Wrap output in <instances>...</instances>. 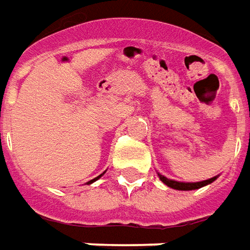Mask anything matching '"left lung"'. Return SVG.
Instances as JSON below:
<instances>
[{
	"instance_id": "1",
	"label": "left lung",
	"mask_w": 250,
	"mask_h": 250,
	"mask_svg": "<svg viewBox=\"0 0 250 250\" xmlns=\"http://www.w3.org/2000/svg\"><path fill=\"white\" fill-rule=\"evenodd\" d=\"M157 175H159L160 181L163 184H166L167 187L172 188V189H177V190H195V189L206 187L208 184L214 182L217 178H218V175H217V177L210 178V179H205V181H200V182H181V181H175V179H169V178L164 177L160 172H157Z\"/></svg>"
}]
</instances>
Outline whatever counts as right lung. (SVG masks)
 <instances>
[{
  "instance_id": "right-lung-1",
  "label": "right lung",
  "mask_w": 250,
  "mask_h": 250,
  "mask_svg": "<svg viewBox=\"0 0 250 250\" xmlns=\"http://www.w3.org/2000/svg\"><path fill=\"white\" fill-rule=\"evenodd\" d=\"M104 174H105V171H104V172H103V174H101V175H99V177H96V178H94V179H91V181H89V182H87V185H90V184H93V182H94V181H97V179H99V178L103 177V175H104Z\"/></svg>"
}]
</instances>
